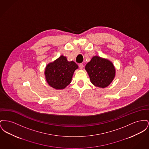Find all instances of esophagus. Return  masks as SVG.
<instances>
[{
	"instance_id": "obj_1",
	"label": "esophagus",
	"mask_w": 149,
	"mask_h": 149,
	"mask_svg": "<svg viewBox=\"0 0 149 149\" xmlns=\"http://www.w3.org/2000/svg\"><path fill=\"white\" fill-rule=\"evenodd\" d=\"M79 66L80 69H83V67H84V66H83V63H80V64H79Z\"/></svg>"
}]
</instances>
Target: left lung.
I'll return each instance as SVG.
<instances>
[{
    "label": "left lung",
    "instance_id": "obj_1",
    "mask_svg": "<svg viewBox=\"0 0 149 149\" xmlns=\"http://www.w3.org/2000/svg\"><path fill=\"white\" fill-rule=\"evenodd\" d=\"M91 82L97 87L109 86L115 77L116 70L113 62L98 56H93L85 66Z\"/></svg>",
    "mask_w": 149,
    "mask_h": 149
}]
</instances>
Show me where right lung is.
Returning <instances> with one entry per match:
<instances>
[{"instance_id":"add662e5","label":"right lung","mask_w":149,"mask_h":149,"mask_svg":"<svg viewBox=\"0 0 149 149\" xmlns=\"http://www.w3.org/2000/svg\"><path fill=\"white\" fill-rule=\"evenodd\" d=\"M78 69V66L75 62L69 61L65 56L61 55L47 65L45 78L51 87L57 90L63 89L71 83L74 71Z\"/></svg>"}]
</instances>
